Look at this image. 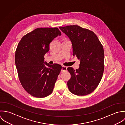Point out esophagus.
I'll return each mask as SVG.
<instances>
[{
    "label": "esophagus",
    "instance_id": "1",
    "mask_svg": "<svg viewBox=\"0 0 125 125\" xmlns=\"http://www.w3.org/2000/svg\"><path fill=\"white\" fill-rule=\"evenodd\" d=\"M67 70V67L64 66H63L62 67V69H61V71L62 72H65Z\"/></svg>",
    "mask_w": 125,
    "mask_h": 125
}]
</instances>
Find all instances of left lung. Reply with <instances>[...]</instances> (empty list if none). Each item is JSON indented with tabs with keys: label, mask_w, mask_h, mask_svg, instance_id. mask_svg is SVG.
Here are the masks:
<instances>
[{
	"label": "left lung",
	"mask_w": 125,
	"mask_h": 125,
	"mask_svg": "<svg viewBox=\"0 0 125 125\" xmlns=\"http://www.w3.org/2000/svg\"><path fill=\"white\" fill-rule=\"evenodd\" d=\"M72 42L73 55L80 60L79 69L68 68L71 78L68 81L69 90L77 96L92 92L101 80L104 68L103 46L92 31L78 25L59 27Z\"/></svg>",
	"instance_id": "1"
}]
</instances>
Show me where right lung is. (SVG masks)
<instances>
[{"instance_id": "add662e5", "label": "right lung", "mask_w": 125, "mask_h": 125, "mask_svg": "<svg viewBox=\"0 0 125 125\" xmlns=\"http://www.w3.org/2000/svg\"><path fill=\"white\" fill-rule=\"evenodd\" d=\"M61 35L57 27H39L26 34L18 43L15 62L19 79L25 91L34 97H46L53 90L62 67L47 64L44 56L50 42Z\"/></svg>"}]
</instances>
